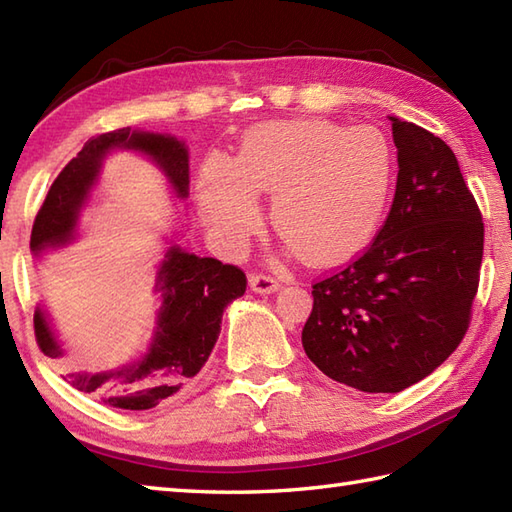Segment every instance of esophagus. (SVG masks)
<instances>
[{
    "label": "esophagus",
    "instance_id": "esophagus-1",
    "mask_svg": "<svg viewBox=\"0 0 512 512\" xmlns=\"http://www.w3.org/2000/svg\"><path fill=\"white\" fill-rule=\"evenodd\" d=\"M248 284L255 292H259V295H270V292L279 290V286H281L279 281L268 273H253L248 277Z\"/></svg>",
    "mask_w": 512,
    "mask_h": 512
}]
</instances>
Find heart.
<instances>
[{"instance_id":"b5f03b06","label":"heart","mask_w":512,"mask_h":512,"mask_svg":"<svg viewBox=\"0 0 512 512\" xmlns=\"http://www.w3.org/2000/svg\"><path fill=\"white\" fill-rule=\"evenodd\" d=\"M394 178V151L374 127L319 118L264 123L231 167L206 160L198 178L204 220L228 242L259 224L255 195L273 193L270 220L306 262L334 266L372 242Z\"/></svg>"}]
</instances>
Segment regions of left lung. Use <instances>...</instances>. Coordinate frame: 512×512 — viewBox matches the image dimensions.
<instances>
[{
    "instance_id": "left-lung-1",
    "label": "left lung",
    "mask_w": 512,
    "mask_h": 512,
    "mask_svg": "<svg viewBox=\"0 0 512 512\" xmlns=\"http://www.w3.org/2000/svg\"><path fill=\"white\" fill-rule=\"evenodd\" d=\"M398 180L385 224L314 281L301 341L325 376L396 394L458 350L480 286L484 222L442 138L391 116Z\"/></svg>"
}]
</instances>
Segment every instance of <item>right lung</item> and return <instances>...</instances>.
Returning a JSON list of instances; mask_svg holds the SVG:
<instances>
[{"label": "right lung", "mask_w": 512, "mask_h": 512, "mask_svg": "<svg viewBox=\"0 0 512 512\" xmlns=\"http://www.w3.org/2000/svg\"><path fill=\"white\" fill-rule=\"evenodd\" d=\"M112 147L145 151L167 173L173 189L184 198L189 189V154L173 136L132 132L129 127L92 136L52 182L30 233V248L39 250L65 244L72 237L76 213L96 180L101 158ZM158 292L162 308L158 314V332L149 354L136 365L116 372L65 374L72 387L85 394H96L105 405L116 409L143 411L160 405L162 400L198 376L220 336L224 308L246 292L242 268L222 264L213 257H195L171 248L158 273ZM35 336L39 350L59 361L63 350L54 341L43 312H35Z\"/></svg>", "instance_id": "right-lung-1"}]
</instances>
